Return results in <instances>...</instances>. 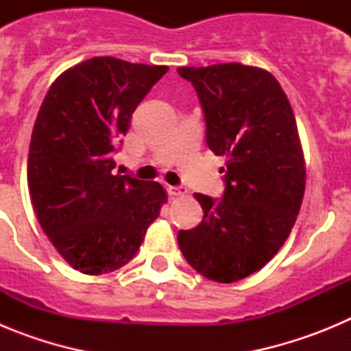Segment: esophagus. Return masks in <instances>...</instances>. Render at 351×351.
Returning a JSON list of instances; mask_svg holds the SVG:
<instances>
[{
    "mask_svg": "<svg viewBox=\"0 0 351 351\" xmlns=\"http://www.w3.org/2000/svg\"><path fill=\"white\" fill-rule=\"evenodd\" d=\"M167 191H169L170 197H184V195L188 193V191H186L184 188H181V186H169Z\"/></svg>",
    "mask_w": 351,
    "mask_h": 351,
    "instance_id": "34e87169",
    "label": "esophagus"
}]
</instances>
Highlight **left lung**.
<instances>
[{
	"instance_id": "8db88e82",
	"label": "left lung",
	"mask_w": 351,
	"mask_h": 351,
	"mask_svg": "<svg viewBox=\"0 0 351 351\" xmlns=\"http://www.w3.org/2000/svg\"><path fill=\"white\" fill-rule=\"evenodd\" d=\"M193 84L206 117V142L225 156V193H195L202 223L179 230L191 267L218 283H234L280 251L302 204L306 165L293 110L267 70L241 63L178 68Z\"/></svg>"
}]
</instances>
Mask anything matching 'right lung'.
Wrapping results in <instances>:
<instances>
[{
  "mask_svg": "<svg viewBox=\"0 0 351 351\" xmlns=\"http://www.w3.org/2000/svg\"><path fill=\"white\" fill-rule=\"evenodd\" d=\"M167 66L104 56L63 71L36 116L27 154V186L52 246L75 271L123 267L160 216L158 182L114 176L116 142Z\"/></svg>",
  "mask_w": 351,
  "mask_h": 351,
  "instance_id": "obj_1",
  "label": "right lung"
}]
</instances>
